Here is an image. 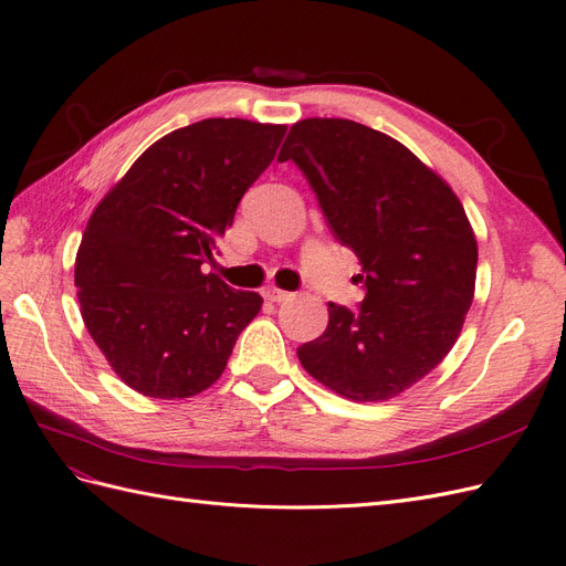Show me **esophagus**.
<instances>
[{
    "mask_svg": "<svg viewBox=\"0 0 566 566\" xmlns=\"http://www.w3.org/2000/svg\"><path fill=\"white\" fill-rule=\"evenodd\" d=\"M264 297L269 302H285V300L293 297V293H285V290H281V287H266L264 290Z\"/></svg>",
    "mask_w": 566,
    "mask_h": 566,
    "instance_id": "obj_1",
    "label": "esophagus"
}]
</instances>
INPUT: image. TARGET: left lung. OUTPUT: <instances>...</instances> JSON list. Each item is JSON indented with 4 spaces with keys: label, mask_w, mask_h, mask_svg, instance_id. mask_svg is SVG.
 Returning <instances> with one entry per match:
<instances>
[{
    "label": "left lung",
    "mask_w": 566,
    "mask_h": 566,
    "mask_svg": "<svg viewBox=\"0 0 566 566\" xmlns=\"http://www.w3.org/2000/svg\"><path fill=\"white\" fill-rule=\"evenodd\" d=\"M279 160L302 169L366 287L358 312L328 302V328L300 361L345 399L397 397L441 364L470 312L476 238L465 210L403 144L354 119H300Z\"/></svg>",
    "instance_id": "obj_1"
}]
</instances>
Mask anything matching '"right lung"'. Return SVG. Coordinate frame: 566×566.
<instances>
[{
	"label": "right lung",
	"instance_id": "obj_1",
	"mask_svg": "<svg viewBox=\"0 0 566 566\" xmlns=\"http://www.w3.org/2000/svg\"><path fill=\"white\" fill-rule=\"evenodd\" d=\"M285 129L210 117L169 132L90 217L75 256L80 312L119 380L144 397L188 399L214 385L262 310L260 295L200 266Z\"/></svg>",
	"mask_w": 566,
	"mask_h": 566
}]
</instances>
